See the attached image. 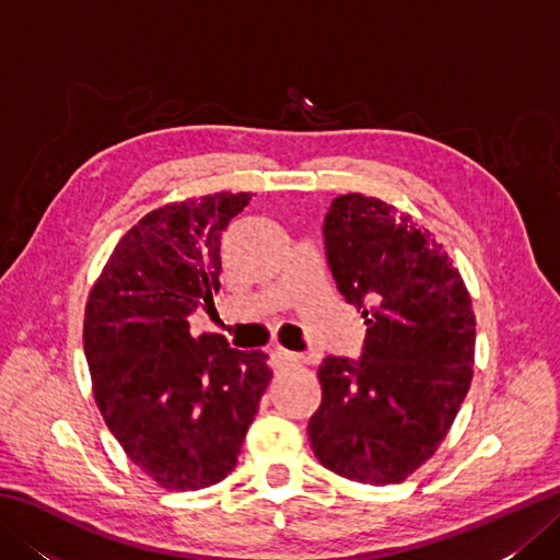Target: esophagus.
<instances>
[{
  "mask_svg": "<svg viewBox=\"0 0 560 560\" xmlns=\"http://www.w3.org/2000/svg\"><path fill=\"white\" fill-rule=\"evenodd\" d=\"M269 359H271L273 368H287V365L301 363V355L299 353H291V351L281 349V347H271L269 349Z\"/></svg>",
  "mask_w": 560,
  "mask_h": 560,
  "instance_id": "esophagus-1",
  "label": "esophagus"
}]
</instances>
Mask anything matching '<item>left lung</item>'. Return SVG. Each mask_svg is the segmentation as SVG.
I'll use <instances>...</instances> for the list:
<instances>
[{"mask_svg":"<svg viewBox=\"0 0 560 560\" xmlns=\"http://www.w3.org/2000/svg\"><path fill=\"white\" fill-rule=\"evenodd\" d=\"M327 261L365 319L359 361L327 355L307 423L323 467L359 483H399L435 455L474 375L471 295L433 233L365 195L325 217Z\"/></svg>","mask_w":560,"mask_h":560,"instance_id":"left-lung-1","label":"left lung"}]
</instances>
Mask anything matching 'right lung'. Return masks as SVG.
I'll use <instances>...</instances> for the list:
<instances>
[{"label":"right lung","instance_id":"right-lung-1","mask_svg":"<svg viewBox=\"0 0 560 560\" xmlns=\"http://www.w3.org/2000/svg\"><path fill=\"white\" fill-rule=\"evenodd\" d=\"M249 192L173 201L115 245L83 315L93 399L127 457L165 491H199L235 469L271 380L265 351L189 335L213 307L221 233Z\"/></svg>","mask_w":560,"mask_h":560}]
</instances>
